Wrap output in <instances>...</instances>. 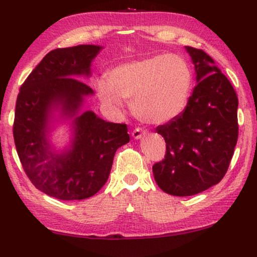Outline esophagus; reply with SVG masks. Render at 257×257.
<instances>
[{
    "label": "esophagus",
    "mask_w": 257,
    "mask_h": 257,
    "mask_svg": "<svg viewBox=\"0 0 257 257\" xmlns=\"http://www.w3.org/2000/svg\"><path fill=\"white\" fill-rule=\"evenodd\" d=\"M146 134V130H144V129H142V128H135L134 130H133V133H132V135H133V137L135 138V139H139L141 138L143 135H145Z\"/></svg>",
    "instance_id": "1"
}]
</instances>
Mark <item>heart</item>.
I'll return each instance as SVG.
<instances>
[{"instance_id":"heart-1","label":"heart","mask_w":257,"mask_h":257,"mask_svg":"<svg viewBox=\"0 0 257 257\" xmlns=\"http://www.w3.org/2000/svg\"><path fill=\"white\" fill-rule=\"evenodd\" d=\"M193 84L191 70L177 54H159L119 64L96 89L103 103L112 107L133 99L132 107L138 119L160 124L175 119L184 111Z\"/></svg>"}]
</instances>
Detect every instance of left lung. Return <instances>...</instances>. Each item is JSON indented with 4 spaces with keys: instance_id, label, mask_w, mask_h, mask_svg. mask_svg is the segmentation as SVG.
<instances>
[{
    "instance_id": "1",
    "label": "left lung",
    "mask_w": 257,
    "mask_h": 257,
    "mask_svg": "<svg viewBox=\"0 0 257 257\" xmlns=\"http://www.w3.org/2000/svg\"><path fill=\"white\" fill-rule=\"evenodd\" d=\"M198 84L184 112L159 125L164 159L153 165L156 184L173 196H191L216 185L228 171L238 139V97L215 61L186 46Z\"/></svg>"
}]
</instances>
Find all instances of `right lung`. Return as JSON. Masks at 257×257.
<instances>
[{
  "label": "right lung",
  "instance_id": "right-lung-1",
  "mask_svg": "<svg viewBox=\"0 0 257 257\" xmlns=\"http://www.w3.org/2000/svg\"><path fill=\"white\" fill-rule=\"evenodd\" d=\"M99 50L78 45L49 52L17 97L14 137L24 171L37 189L62 201L96 194L107 181L116 150L129 142L127 124L106 122L88 111L75 119L72 149L61 155L49 151L46 123L52 105L61 104L66 114H76L93 89L75 77L89 75Z\"/></svg>",
  "mask_w": 257,
  "mask_h": 257
}]
</instances>
